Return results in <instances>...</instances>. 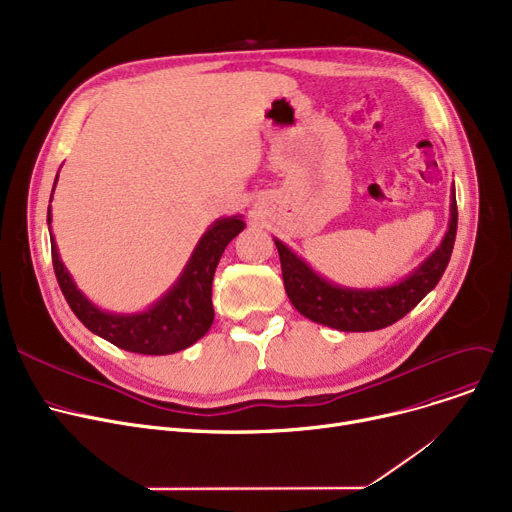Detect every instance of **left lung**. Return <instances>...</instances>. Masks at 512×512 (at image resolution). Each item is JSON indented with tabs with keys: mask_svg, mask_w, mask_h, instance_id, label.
I'll use <instances>...</instances> for the list:
<instances>
[{
	"mask_svg": "<svg viewBox=\"0 0 512 512\" xmlns=\"http://www.w3.org/2000/svg\"><path fill=\"white\" fill-rule=\"evenodd\" d=\"M456 222V197L452 188L450 224L442 245L429 255L413 274L386 288H342L315 274L311 267L294 255L282 240L274 238L280 263L284 288L290 303L301 315L315 324H324L342 332H373L392 326L394 321L405 317L429 290L440 282L452 255Z\"/></svg>",
	"mask_w": 512,
	"mask_h": 512,
	"instance_id": "left-lung-1",
	"label": "left lung"
}]
</instances>
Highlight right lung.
<instances>
[{
    "label": "right lung",
    "instance_id": "right-lung-1",
    "mask_svg": "<svg viewBox=\"0 0 512 512\" xmlns=\"http://www.w3.org/2000/svg\"><path fill=\"white\" fill-rule=\"evenodd\" d=\"M56 182H53V188H56ZM47 224H51V209H47ZM242 230H245V222L240 220V215L215 220L201 236L199 245L195 247L176 284L143 313L122 315L95 307L76 288L60 259L56 240H53L49 228L53 272H56L58 284L70 309L93 334L130 353L172 355L195 344L211 328V284L215 267H218L228 242Z\"/></svg>",
    "mask_w": 512,
    "mask_h": 512
}]
</instances>
